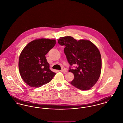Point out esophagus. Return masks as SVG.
<instances>
[{"instance_id":"34e87169","label":"esophagus","mask_w":123,"mask_h":123,"mask_svg":"<svg viewBox=\"0 0 123 123\" xmlns=\"http://www.w3.org/2000/svg\"><path fill=\"white\" fill-rule=\"evenodd\" d=\"M60 71H61V72H65V73H66V72H68L67 70L66 69H61V70H60Z\"/></svg>"}]
</instances>
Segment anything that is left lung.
<instances>
[{"label": "left lung", "mask_w": 123, "mask_h": 123, "mask_svg": "<svg viewBox=\"0 0 123 123\" xmlns=\"http://www.w3.org/2000/svg\"><path fill=\"white\" fill-rule=\"evenodd\" d=\"M58 43L65 46L64 53L69 64L77 66L69 72L74 74V80L70 82L82 90L90 89L98 81L102 69L100 51L92 42L86 40L77 41L71 36L57 39Z\"/></svg>", "instance_id": "1"}]
</instances>
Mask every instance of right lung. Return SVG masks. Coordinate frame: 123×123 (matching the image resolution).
Segmentation results:
<instances>
[{"mask_svg": "<svg viewBox=\"0 0 123 123\" xmlns=\"http://www.w3.org/2000/svg\"><path fill=\"white\" fill-rule=\"evenodd\" d=\"M55 40L41 38L30 42L21 51L18 68L23 81L38 88L50 82L56 73L49 69L45 55L56 44Z\"/></svg>", "mask_w": 123, "mask_h": 123, "instance_id": "add662e5", "label": "right lung"}]
</instances>
